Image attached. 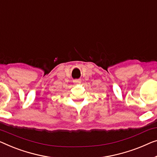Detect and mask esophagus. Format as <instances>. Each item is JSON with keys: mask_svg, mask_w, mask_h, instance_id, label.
Here are the masks:
<instances>
[{"mask_svg": "<svg viewBox=\"0 0 157 157\" xmlns=\"http://www.w3.org/2000/svg\"><path fill=\"white\" fill-rule=\"evenodd\" d=\"M80 79H75L74 80V82L75 83H78V82H80Z\"/></svg>", "mask_w": 157, "mask_h": 157, "instance_id": "1", "label": "esophagus"}]
</instances>
